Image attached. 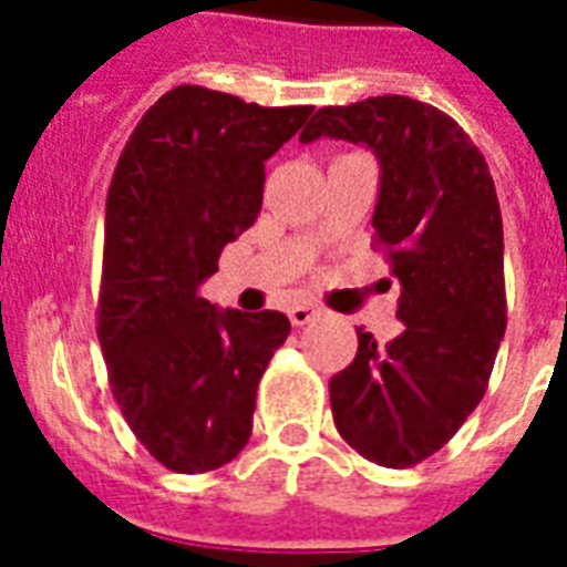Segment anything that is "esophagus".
Returning <instances> with one entry per match:
<instances>
[{"label": "esophagus", "mask_w": 567, "mask_h": 567, "mask_svg": "<svg viewBox=\"0 0 567 567\" xmlns=\"http://www.w3.org/2000/svg\"><path fill=\"white\" fill-rule=\"evenodd\" d=\"M288 318H291L293 327H306V323H311L315 318H320V309L318 306H309V302H300V306H291V309H288Z\"/></svg>", "instance_id": "1"}]
</instances>
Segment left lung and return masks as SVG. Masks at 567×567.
<instances>
[{"label":"left lung","mask_w":567,"mask_h":567,"mask_svg":"<svg viewBox=\"0 0 567 567\" xmlns=\"http://www.w3.org/2000/svg\"><path fill=\"white\" fill-rule=\"evenodd\" d=\"M341 137L379 158L373 240L400 282L403 332H359L353 364L329 379L341 439L385 467L447 444L483 400L506 332L503 220L483 153L444 111L409 96L320 109L300 141Z\"/></svg>","instance_id":"1"}]
</instances>
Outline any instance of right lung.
I'll list each match as a JSON object with an SVG mask.
<instances>
[{"label":"right lung","instance_id":"add662e5","mask_svg":"<svg viewBox=\"0 0 567 567\" xmlns=\"http://www.w3.org/2000/svg\"><path fill=\"white\" fill-rule=\"evenodd\" d=\"M311 105L261 109L179 84L128 135L105 203L96 336L128 430L176 474L238 456L282 311H217L199 285L261 212L265 162Z\"/></svg>","mask_w":567,"mask_h":567}]
</instances>
